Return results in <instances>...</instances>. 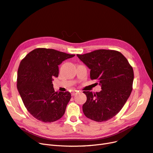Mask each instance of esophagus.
Masks as SVG:
<instances>
[{"label": "esophagus", "instance_id": "obj_1", "mask_svg": "<svg viewBox=\"0 0 153 153\" xmlns=\"http://www.w3.org/2000/svg\"><path fill=\"white\" fill-rule=\"evenodd\" d=\"M76 93H77V91H71V92L72 96H75V95Z\"/></svg>", "mask_w": 153, "mask_h": 153}]
</instances>
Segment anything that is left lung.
I'll return each mask as SVG.
<instances>
[{"instance_id":"1","label":"left lung","mask_w":153,"mask_h":153,"mask_svg":"<svg viewBox=\"0 0 153 153\" xmlns=\"http://www.w3.org/2000/svg\"><path fill=\"white\" fill-rule=\"evenodd\" d=\"M89 69L91 80L101 85L99 92L83 91L87 101L82 106L85 117L98 122L117 115L132 91L134 70L127 58L114 50L99 49L76 54Z\"/></svg>"}]
</instances>
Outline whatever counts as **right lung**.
<instances>
[{"instance_id": "obj_1", "label": "right lung", "mask_w": 153, "mask_h": 153, "mask_svg": "<svg viewBox=\"0 0 153 153\" xmlns=\"http://www.w3.org/2000/svg\"><path fill=\"white\" fill-rule=\"evenodd\" d=\"M75 56L54 49L37 48L21 61L17 88L25 106L36 119L51 123L64 115L71 94L55 92L52 78L58 76V65Z\"/></svg>"}]
</instances>
